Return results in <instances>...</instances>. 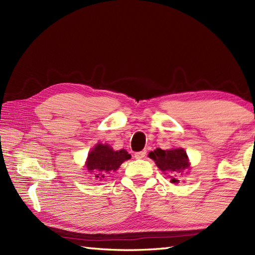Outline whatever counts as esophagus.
I'll list each match as a JSON object with an SVG mask.
<instances>
[{
    "instance_id": "34e87169",
    "label": "esophagus",
    "mask_w": 255,
    "mask_h": 255,
    "mask_svg": "<svg viewBox=\"0 0 255 255\" xmlns=\"http://www.w3.org/2000/svg\"><path fill=\"white\" fill-rule=\"evenodd\" d=\"M145 154H147V152L145 151H139V152H136L134 153V158L136 159H143Z\"/></svg>"
}]
</instances>
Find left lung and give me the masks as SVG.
<instances>
[{
  "label": "left lung",
  "mask_w": 255,
  "mask_h": 255,
  "mask_svg": "<svg viewBox=\"0 0 255 255\" xmlns=\"http://www.w3.org/2000/svg\"><path fill=\"white\" fill-rule=\"evenodd\" d=\"M149 158L155 162L156 166L164 174L169 173V174H174L176 176L177 174H182L184 171L189 169L188 156L182 148L170 150H162L160 148H156L154 151H151L149 153ZM171 182L177 184L180 181L177 180V177H172Z\"/></svg>",
  "instance_id": "obj_1"
}]
</instances>
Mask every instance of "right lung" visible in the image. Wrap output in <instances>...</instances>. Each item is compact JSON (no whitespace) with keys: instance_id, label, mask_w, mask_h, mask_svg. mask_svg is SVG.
<instances>
[{"instance_id":"1","label":"right lung","mask_w":255,"mask_h":255,"mask_svg":"<svg viewBox=\"0 0 255 255\" xmlns=\"http://www.w3.org/2000/svg\"><path fill=\"white\" fill-rule=\"evenodd\" d=\"M130 158L131 155L125 149L115 151L111 145L97 143L89 152L85 167L96 178L102 180L107 174L117 171L124 161Z\"/></svg>"}]
</instances>
